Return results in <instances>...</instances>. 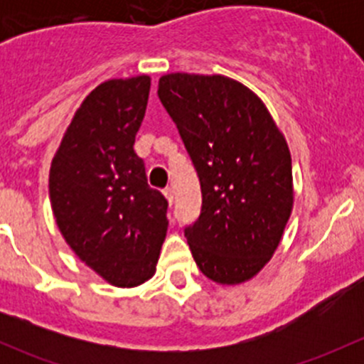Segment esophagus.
<instances>
[{
	"mask_svg": "<svg viewBox=\"0 0 364 364\" xmlns=\"http://www.w3.org/2000/svg\"><path fill=\"white\" fill-rule=\"evenodd\" d=\"M164 196H165V199L168 200V204L172 205V203H174V190H172V188H165L164 190Z\"/></svg>",
	"mask_w": 364,
	"mask_h": 364,
	"instance_id": "esophagus-1",
	"label": "esophagus"
}]
</instances>
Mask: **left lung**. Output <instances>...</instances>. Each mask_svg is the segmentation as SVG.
I'll return each instance as SVG.
<instances>
[{"label":"left lung","instance_id":"obj_1","mask_svg":"<svg viewBox=\"0 0 364 364\" xmlns=\"http://www.w3.org/2000/svg\"><path fill=\"white\" fill-rule=\"evenodd\" d=\"M159 98L199 176L203 208L185 227L197 266L216 284L255 277L292 211L287 142L253 91L223 75L168 73Z\"/></svg>","mask_w":364,"mask_h":364}]
</instances>
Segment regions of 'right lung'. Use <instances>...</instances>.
<instances>
[{"label": "right lung", "mask_w": 364, "mask_h": 364, "mask_svg": "<svg viewBox=\"0 0 364 364\" xmlns=\"http://www.w3.org/2000/svg\"><path fill=\"white\" fill-rule=\"evenodd\" d=\"M149 87L148 75L95 87L50 165V204L65 241L116 287L153 277L167 234V199L148 185L134 151Z\"/></svg>", "instance_id": "1"}]
</instances>
